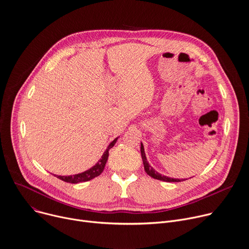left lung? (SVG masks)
<instances>
[{
    "label": "left lung",
    "instance_id": "obj_1",
    "mask_svg": "<svg viewBox=\"0 0 249 249\" xmlns=\"http://www.w3.org/2000/svg\"><path fill=\"white\" fill-rule=\"evenodd\" d=\"M141 156H142V160H143V164H144V169L145 172L152 178H156V179H160V180H164V182H180L179 178H169L166 176H162L161 174H159L158 172H156L147 162L146 156H145V152H144V147L143 144L141 143Z\"/></svg>",
    "mask_w": 249,
    "mask_h": 249
}]
</instances>
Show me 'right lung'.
I'll use <instances>...</instances> for the list:
<instances>
[{
    "instance_id": "right-lung-1",
    "label": "right lung",
    "mask_w": 249,
    "mask_h": 249,
    "mask_svg": "<svg viewBox=\"0 0 249 249\" xmlns=\"http://www.w3.org/2000/svg\"><path fill=\"white\" fill-rule=\"evenodd\" d=\"M118 138L113 140L110 145L108 146V148L106 149V151L104 152V154L102 155V158L99 160V162L93 166L91 169H89L81 174H77V175H73V176H56L58 178H60L61 180H64L66 183H71V184H77V183H82V182H87V180L92 179L96 177H98L104 170L105 164L107 162L108 156H109V150L115 145L116 141Z\"/></svg>"
}]
</instances>
